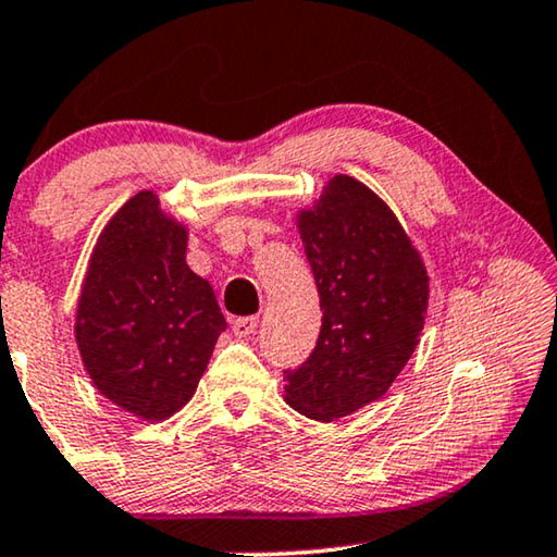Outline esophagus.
Listing matches in <instances>:
<instances>
[{"mask_svg": "<svg viewBox=\"0 0 557 557\" xmlns=\"http://www.w3.org/2000/svg\"><path fill=\"white\" fill-rule=\"evenodd\" d=\"M257 323H260V318L257 315H247V318H237L232 323V331L237 338H249L257 331Z\"/></svg>", "mask_w": 557, "mask_h": 557, "instance_id": "esophagus-1", "label": "esophagus"}]
</instances>
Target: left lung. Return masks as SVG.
Listing matches in <instances>:
<instances>
[{"instance_id":"obj_1","label":"left lung","mask_w":557,"mask_h":557,"mask_svg":"<svg viewBox=\"0 0 557 557\" xmlns=\"http://www.w3.org/2000/svg\"><path fill=\"white\" fill-rule=\"evenodd\" d=\"M323 325L305 363L285 371L295 411L333 421L386 394L417 348L429 302L424 262L386 203L335 176L297 216Z\"/></svg>"}]
</instances>
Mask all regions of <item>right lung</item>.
Masks as SVG:
<instances>
[{
  "label": "right lung",
  "mask_w": 557,
  "mask_h": 557,
  "mask_svg": "<svg viewBox=\"0 0 557 557\" xmlns=\"http://www.w3.org/2000/svg\"><path fill=\"white\" fill-rule=\"evenodd\" d=\"M226 331L214 289L186 264V230L153 191L119 209L92 249L77 302L85 371L115 406L146 421L182 409Z\"/></svg>",
  "instance_id": "1"
}]
</instances>
